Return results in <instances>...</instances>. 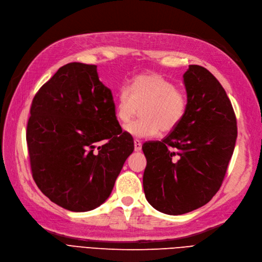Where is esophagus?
I'll use <instances>...</instances> for the list:
<instances>
[{
  "mask_svg": "<svg viewBox=\"0 0 262 262\" xmlns=\"http://www.w3.org/2000/svg\"><path fill=\"white\" fill-rule=\"evenodd\" d=\"M134 145H135V151H137V152H139V151L141 150V142L139 139H135L134 140Z\"/></svg>",
  "mask_w": 262,
  "mask_h": 262,
  "instance_id": "1",
  "label": "esophagus"
}]
</instances>
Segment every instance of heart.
I'll return each instance as SVG.
<instances>
[{
    "instance_id": "b5f03b06",
    "label": "heart",
    "mask_w": 262,
    "mask_h": 262,
    "mask_svg": "<svg viewBox=\"0 0 262 262\" xmlns=\"http://www.w3.org/2000/svg\"><path fill=\"white\" fill-rule=\"evenodd\" d=\"M188 100L185 92L157 73L135 77L129 87L123 86L117 95L115 114L121 123H128L138 113L142 119L125 126L137 138L154 137L161 130L173 132L184 120Z\"/></svg>"
}]
</instances>
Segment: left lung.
<instances>
[{
	"instance_id": "left-lung-1",
	"label": "left lung",
	"mask_w": 262,
	"mask_h": 262,
	"mask_svg": "<svg viewBox=\"0 0 262 262\" xmlns=\"http://www.w3.org/2000/svg\"><path fill=\"white\" fill-rule=\"evenodd\" d=\"M183 77L188 100L184 120L161 141L142 145L146 198L171 215L190 212L212 199L237 138L232 103L214 76L205 67L189 65Z\"/></svg>"
}]
</instances>
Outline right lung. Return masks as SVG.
I'll return each mask as SVG.
<instances>
[{
    "mask_svg": "<svg viewBox=\"0 0 262 262\" xmlns=\"http://www.w3.org/2000/svg\"><path fill=\"white\" fill-rule=\"evenodd\" d=\"M26 139L37 186L74 212L103 204L134 151L97 66L76 62L58 69L36 94Z\"/></svg>",
    "mask_w": 262,
    "mask_h": 262,
    "instance_id": "right-lung-1",
    "label": "right lung"
}]
</instances>
